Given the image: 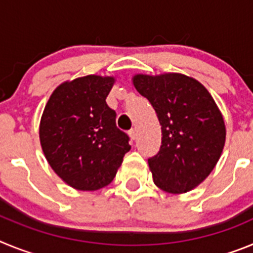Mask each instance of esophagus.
<instances>
[{
  "label": "esophagus",
  "instance_id": "1",
  "mask_svg": "<svg viewBox=\"0 0 253 253\" xmlns=\"http://www.w3.org/2000/svg\"><path fill=\"white\" fill-rule=\"evenodd\" d=\"M129 135H130L131 139H135V138H137V130L134 128L130 129V130H129Z\"/></svg>",
  "mask_w": 253,
  "mask_h": 253
}]
</instances>
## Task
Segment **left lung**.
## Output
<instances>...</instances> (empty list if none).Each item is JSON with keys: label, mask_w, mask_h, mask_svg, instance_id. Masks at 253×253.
Listing matches in <instances>:
<instances>
[{"label": "left lung", "mask_w": 253, "mask_h": 253, "mask_svg": "<svg viewBox=\"0 0 253 253\" xmlns=\"http://www.w3.org/2000/svg\"><path fill=\"white\" fill-rule=\"evenodd\" d=\"M133 84L162 129L160 151L148 158L154 184L171 194L193 190L213 171L224 147L225 125L215 101L200 82L178 73L137 75Z\"/></svg>", "instance_id": "obj_1"}]
</instances>
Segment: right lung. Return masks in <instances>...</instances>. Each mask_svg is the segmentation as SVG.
<instances>
[{
  "label": "right lung",
  "mask_w": 253,
  "mask_h": 253,
  "mask_svg": "<svg viewBox=\"0 0 253 253\" xmlns=\"http://www.w3.org/2000/svg\"><path fill=\"white\" fill-rule=\"evenodd\" d=\"M113 77L86 76L58 86L40 122V143L50 167L69 186L93 191L114 180L129 135L107 106Z\"/></svg>",
  "instance_id": "add662e5"
}]
</instances>
